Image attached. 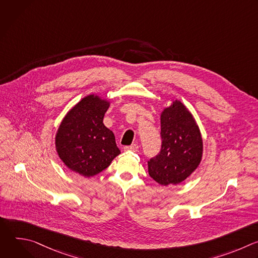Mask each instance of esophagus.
Segmentation results:
<instances>
[{
  "instance_id": "1",
  "label": "esophagus",
  "mask_w": 258,
  "mask_h": 258,
  "mask_svg": "<svg viewBox=\"0 0 258 258\" xmlns=\"http://www.w3.org/2000/svg\"><path fill=\"white\" fill-rule=\"evenodd\" d=\"M124 151H132V152H137L139 150V146L137 144L131 145V146H125L124 147Z\"/></svg>"
}]
</instances>
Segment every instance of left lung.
<instances>
[{"mask_svg":"<svg viewBox=\"0 0 258 258\" xmlns=\"http://www.w3.org/2000/svg\"><path fill=\"white\" fill-rule=\"evenodd\" d=\"M161 149L148 161L149 175L162 186L185 180L199 165L203 142L189 110L174 101L161 113Z\"/></svg>","mask_w":258,"mask_h":258,"instance_id":"left-lung-1","label":"left lung"}]
</instances>
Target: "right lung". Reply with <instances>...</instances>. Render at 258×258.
Masks as SVG:
<instances>
[{
    "instance_id": "1",
    "label": "right lung",
    "mask_w": 258,
    "mask_h": 258,
    "mask_svg": "<svg viewBox=\"0 0 258 258\" xmlns=\"http://www.w3.org/2000/svg\"><path fill=\"white\" fill-rule=\"evenodd\" d=\"M109 102L95 95L85 97L62 120L56 135V150L72 171L91 177L120 153L114 134L103 123Z\"/></svg>"
}]
</instances>
